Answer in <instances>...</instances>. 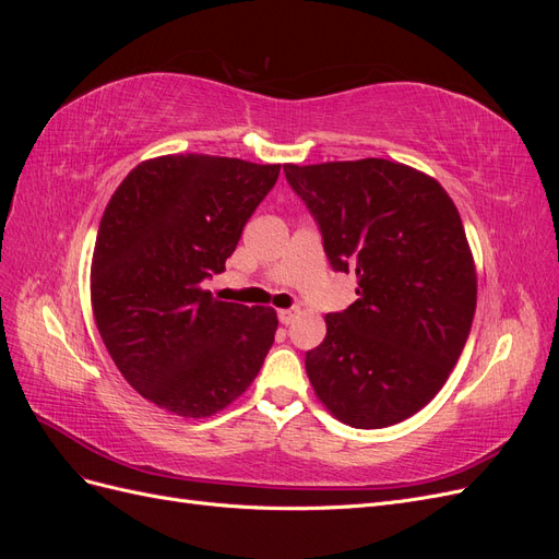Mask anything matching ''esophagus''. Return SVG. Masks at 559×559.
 Returning a JSON list of instances; mask_svg holds the SVG:
<instances>
[{
	"instance_id": "obj_1",
	"label": "esophagus",
	"mask_w": 559,
	"mask_h": 559,
	"mask_svg": "<svg viewBox=\"0 0 559 559\" xmlns=\"http://www.w3.org/2000/svg\"><path fill=\"white\" fill-rule=\"evenodd\" d=\"M298 317V310L296 308H289V310H280L277 312V319L282 321L284 326H289V324H294V319Z\"/></svg>"
}]
</instances>
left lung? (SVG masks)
<instances>
[{
	"instance_id": "1",
	"label": "left lung",
	"mask_w": 559,
	"mask_h": 559,
	"mask_svg": "<svg viewBox=\"0 0 559 559\" xmlns=\"http://www.w3.org/2000/svg\"><path fill=\"white\" fill-rule=\"evenodd\" d=\"M357 300L306 354L317 399L354 429L408 419L441 392L476 312L462 216L433 177L384 158L284 165Z\"/></svg>"
}]
</instances>
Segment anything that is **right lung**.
<instances>
[{
	"mask_svg": "<svg viewBox=\"0 0 559 559\" xmlns=\"http://www.w3.org/2000/svg\"><path fill=\"white\" fill-rule=\"evenodd\" d=\"M280 165L179 154L140 163L99 222L91 300L116 368L158 408L181 417L224 411L273 347V308L216 300L224 273Z\"/></svg>",
	"mask_w": 559,
	"mask_h": 559,
	"instance_id": "obj_1",
	"label": "right lung"
}]
</instances>
